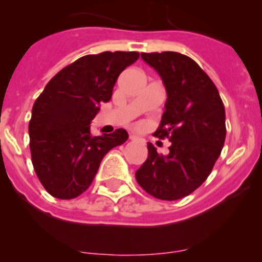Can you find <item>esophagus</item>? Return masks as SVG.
<instances>
[{
	"instance_id": "obj_1",
	"label": "esophagus",
	"mask_w": 262,
	"mask_h": 262,
	"mask_svg": "<svg viewBox=\"0 0 262 262\" xmlns=\"http://www.w3.org/2000/svg\"><path fill=\"white\" fill-rule=\"evenodd\" d=\"M129 139H130V141H133V142H142V139L139 138V137L132 136V134H130V137H129Z\"/></svg>"
}]
</instances>
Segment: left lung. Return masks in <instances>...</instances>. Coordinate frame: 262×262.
<instances>
[{"instance_id":"left-lung-1","label":"left lung","mask_w":262,"mask_h":262,"mask_svg":"<svg viewBox=\"0 0 262 262\" xmlns=\"http://www.w3.org/2000/svg\"><path fill=\"white\" fill-rule=\"evenodd\" d=\"M167 92L165 113L155 136L168 138L170 153H157L148 143L146 162L137 182L152 196L178 200L208 179L226 139V112L209 76L187 55L176 52L142 53Z\"/></svg>"}]
</instances>
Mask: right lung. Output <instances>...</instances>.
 Wrapping results in <instances>:
<instances>
[{"mask_svg":"<svg viewBox=\"0 0 262 262\" xmlns=\"http://www.w3.org/2000/svg\"><path fill=\"white\" fill-rule=\"evenodd\" d=\"M139 58L137 52H102L78 58L47 83L29 123L34 170L58 199L86 191L104 156L128 139L125 129L92 136L90 123L100 104L112 99L119 75Z\"/></svg>","mask_w":262,"mask_h":262,"instance_id":"add662e5","label":"right lung"}]
</instances>
